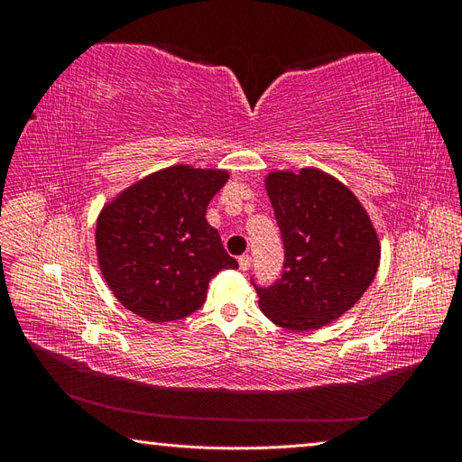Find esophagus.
I'll use <instances>...</instances> for the list:
<instances>
[{"label": "esophagus", "instance_id": "1", "mask_svg": "<svg viewBox=\"0 0 462 462\" xmlns=\"http://www.w3.org/2000/svg\"><path fill=\"white\" fill-rule=\"evenodd\" d=\"M250 263H253V258H250L248 254H243V256L239 258V268H241L243 272L250 268Z\"/></svg>", "mask_w": 462, "mask_h": 462}]
</instances>
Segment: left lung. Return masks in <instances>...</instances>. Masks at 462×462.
<instances>
[{"mask_svg":"<svg viewBox=\"0 0 462 462\" xmlns=\"http://www.w3.org/2000/svg\"><path fill=\"white\" fill-rule=\"evenodd\" d=\"M265 190L285 246L283 273L258 287L273 324L292 331L328 326L358 302L380 265V241L358 199L335 177L304 167L272 171Z\"/></svg>","mask_w":462,"mask_h":462,"instance_id":"1","label":"left lung"}]
</instances>
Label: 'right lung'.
I'll use <instances>...</instances> for the list:
<instances>
[{
    "label": "right lung",
    "instance_id": "add662e5",
    "mask_svg": "<svg viewBox=\"0 0 462 462\" xmlns=\"http://www.w3.org/2000/svg\"><path fill=\"white\" fill-rule=\"evenodd\" d=\"M223 170L173 165L125 189L96 221V253L107 287L125 309L148 321L197 312L208 283L239 268L206 219L227 183Z\"/></svg>",
    "mask_w": 462,
    "mask_h": 462
}]
</instances>
